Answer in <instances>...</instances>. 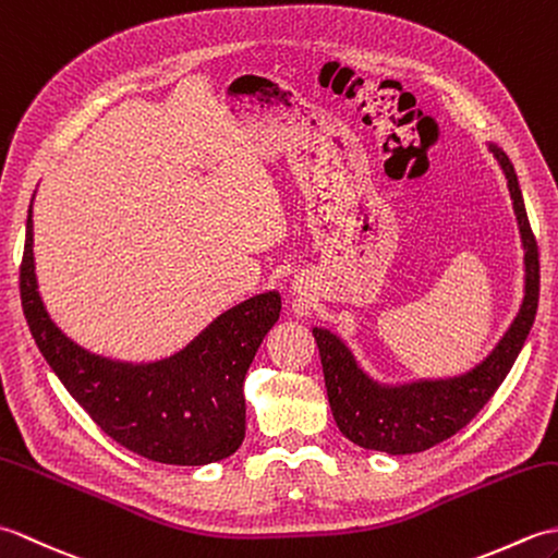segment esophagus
Returning a JSON list of instances; mask_svg holds the SVG:
<instances>
[{"label": "esophagus", "mask_w": 558, "mask_h": 558, "mask_svg": "<svg viewBox=\"0 0 558 558\" xmlns=\"http://www.w3.org/2000/svg\"><path fill=\"white\" fill-rule=\"evenodd\" d=\"M292 290H294V282H292ZM298 290H300V288H298Z\"/></svg>", "instance_id": "1"}]
</instances>
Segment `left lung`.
Instances as JSON below:
<instances>
[{"instance_id": "8db88e82", "label": "left lung", "mask_w": 558, "mask_h": 558, "mask_svg": "<svg viewBox=\"0 0 558 558\" xmlns=\"http://www.w3.org/2000/svg\"><path fill=\"white\" fill-rule=\"evenodd\" d=\"M506 177L513 201L520 244H523V302L501 340L480 364L465 374L446 378H414L402 384H381L364 369L350 345L338 333L314 326V338L322 352L324 378L330 412L342 436L369 450L388 456L422 453L460 432L487 405L496 388L511 372L523 350L539 302V254L530 230L523 192L506 153L487 144Z\"/></svg>"}]
</instances>
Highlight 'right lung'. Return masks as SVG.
Here are the masks:
<instances>
[{
  "label": "right lung",
  "instance_id": "obj_1",
  "mask_svg": "<svg viewBox=\"0 0 558 558\" xmlns=\"http://www.w3.org/2000/svg\"><path fill=\"white\" fill-rule=\"evenodd\" d=\"M21 304L45 362L71 398L120 446L165 465H208L242 446L244 376L280 316L278 290L258 292L225 310L168 357H105L71 340L47 312L35 276L31 204Z\"/></svg>",
  "mask_w": 558,
  "mask_h": 558
}]
</instances>
